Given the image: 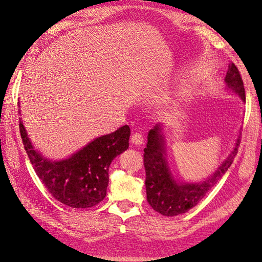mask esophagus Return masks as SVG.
Segmentation results:
<instances>
[{"instance_id": "obj_1", "label": "esophagus", "mask_w": 262, "mask_h": 262, "mask_svg": "<svg viewBox=\"0 0 262 262\" xmlns=\"http://www.w3.org/2000/svg\"><path fill=\"white\" fill-rule=\"evenodd\" d=\"M131 143L134 145H142L144 143V138L142 136L141 133H133L132 137H131Z\"/></svg>"}]
</instances>
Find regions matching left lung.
Returning a JSON list of instances; mask_svg holds the SVG:
<instances>
[{
  "label": "left lung",
  "instance_id": "1",
  "mask_svg": "<svg viewBox=\"0 0 262 262\" xmlns=\"http://www.w3.org/2000/svg\"><path fill=\"white\" fill-rule=\"evenodd\" d=\"M225 83L227 89L232 90L243 101H246L244 83L239 71L234 63H229ZM238 145L239 137L232 153L207 180L202 182H178L173 178L166 158L162 125L156 124L147 134V144L144 148L147 202L156 212L165 216H176L188 212L203 199L227 171L237 154Z\"/></svg>",
  "mask_w": 262,
  "mask_h": 262
}]
</instances>
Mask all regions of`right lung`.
Instances as JSON below:
<instances>
[{
	"instance_id": "obj_1",
	"label": "right lung",
	"mask_w": 262,
	"mask_h": 262,
	"mask_svg": "<svg viewBox=\"0 0 262 262\" xmlns=\"http://www.w3.org/2000/svg\"><path fill=\"white\" fill-rule=\"evenodd\" d=\"M20 113V110H19ZM19 131L30 163L54 199L71 208H92L104 200L109 182V166L129 147L130 128L96 138L73 155L51 161L34 148L19 118Z\"/></svg>"
}]
</instances>
